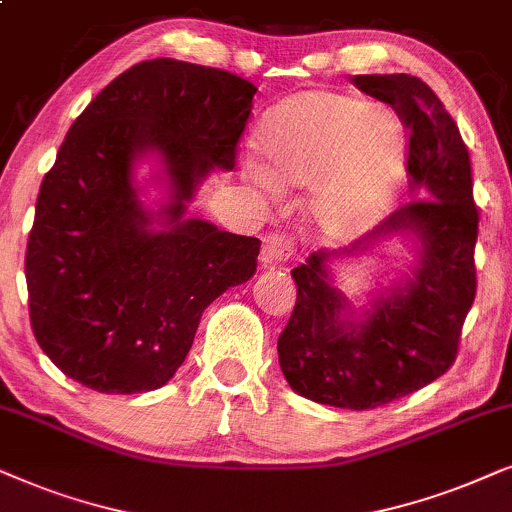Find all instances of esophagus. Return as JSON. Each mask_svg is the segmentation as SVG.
I'll return each instance as SVG.
<instances>
[{
	"label": "esophagus",
	"instance_id": "esophagus-1",
	"mask_svg": "<svg viewBox=\"0 0 512 512\" xmlns=\"http://www.w3.org/2000/svg\"><path fill=\"white\" fill-rule=\"evenodd\" d=\"M292 250H295V241L288 238L281 231H274L264 238V248H262V264L264 267H274V264L288 262Z\"/></svg>",
	"mask_w": 512,
	"mask_h": 512
}]
</instances>
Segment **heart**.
Returning a JSON list of instances; mask_svg holds the SVG:
<instances>
[{"mask_svg":"<svg viewBox=\"0 0 512 512\" xmlns=\"http://www.w3.org/2000/svg\"><path fill=\"white\" fill-rule=\"evenodd\" d=\"M262 161L245 175L281 192L311 187L306 215L332 238L370 227L403 170V126L391 109L356 95L304 91L271 109L257 133Z\"/></svg>","mask_w":512,"mask_h":512,"instance_id":"1","label":"heart"}]
</instances>
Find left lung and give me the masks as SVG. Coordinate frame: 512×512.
Instances as JSON below:
<instances>
[{
  "instance_id": "obj_1",
  "label": "left lung",
  "mask_w": 512,
  "mask_h": 512,
  "mask_svg": "<svg viewBox=\"0 0 512 512\" xmlns=\"http://www.w3.org/2000/svg\"><path fill=\"white\" fill-rule=\"evenodd\" d=\"M360 91L391 105L407 140L412 199L349 250H318L292 269L297 302L278 337V363L304 398L374 410L442 377L454 365L475 290L480 213L466 142L438 95L412 74H358ZM393 233L420 238V267L360 317L331 285L326 262Z\"/></svg>"
}]
</instances>
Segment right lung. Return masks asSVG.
I'll use <instances>...</instances> for the list:
<instances>
[{
  "mask_svg": "<svg viewBox=\"0 0 512 512\" xmlns=\"http://www.w3.org/2000/svg\"><path fill=\"white\" fill-rule=\"evenodd\" d=\"M255 93L215 67L145 60L67 131L39 189L25 278L37 344L70 379L121 395L163 386L206 306L255 274L260 238L182 217L210 170L236 166ZM147 153L171 180L163 230L151 229L132 182Z\"/></svg>",
  "mask_w": 512,
  "mask_h": 512,
  "instance_id": "right-lung-1",
  "label": "right lung"
}]
</instances>
